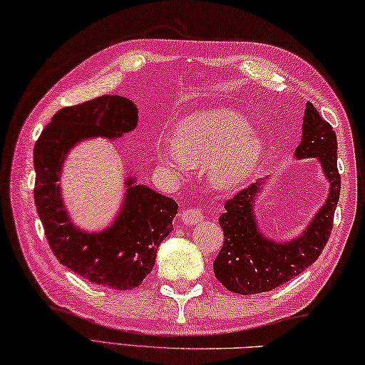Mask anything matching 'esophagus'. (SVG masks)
Here are the masks:
<instances>
[{
  "mask_svg": "<svg viewBox=\"0 0 365 365\" xmlns=\"http://www.w3.org/2000/svg\"><path fill=\"white\" fill-rule=\"evenodd\" d=\"M180 220L183 224H187V226H195V224L204 220V215L200 213L199 208L183 207V210L180 213Z\"/></svg>",
  "mask_w": 365,
  "mask_h": 365,
  "instance_id": "1",
  "label": "esophagus"
}]
</instances>
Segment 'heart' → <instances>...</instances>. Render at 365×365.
Here are the masks:
<instances>
[{
    "label": "heart",
    "mask_w": 365,
    "mask_h": 365,
    "mask_svg": "<svg viewBox=\"0 0 365 365\" xmlns=\"http://www.w3.org/2000/svg\"><path fill=\"white\" fill-rule=\"evenodd\" d=\"M263 155V139L242 114L227 108L192 113L177 123L173 145L157 147L160 165L174 174L190 166H207L210 185L218 191L238 188Z\"/></svg>",
    "instance_id": "obj_1"
}]
</instances>
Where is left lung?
Here are the masks:
<instances>
[{
  "label": "left lung",
  "instance_id": "left-lung-1",
  "mask_svg": "<svg viewBox=\"0 0 365 365\" xmlns=\"http://www.w3.org/2000/svg\"><path fill=\"white\" fill-rule=\"evenodd\" d=\"M294 158H317L329 183L324 204L304 230L292 240H273L263 234L255 216V200L265 180L242 190L224 205L220 216L224 245L213 262L215 276L227 290L240 294L269 292L298 276L319 259L332 230L340 195L337 170V136L312 103H306L302 136Z\"/></svg>",
  "mask_w": 365,
  "mask_h": 365
}]
</instances>
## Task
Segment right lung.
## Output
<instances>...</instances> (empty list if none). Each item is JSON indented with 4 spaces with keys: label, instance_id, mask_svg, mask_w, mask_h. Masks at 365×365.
<instances>
[{
    "label": "right lung",
    "instance_id": "obj_1",
    "mask_svg": "<svg viewBox=\"0 0 365 365\" xmlns=\"http://www.w3.org/2000/svg\"><path fill=\"white\" fill-rule=\"evenodd\" d=\"M136 125L138 108L130 98L102 96L59 110L34 147V200L53 254L83 279L114 290L135 289L150 273L160 243L174 230L178 205L136 183L128 170L125 195L113 222L89 232L72 221L59 180L76 144L98 136L115 141Z\"/></svg>",
    "mask_w": 365,
    "mask_h": 365
}]
</instances>
